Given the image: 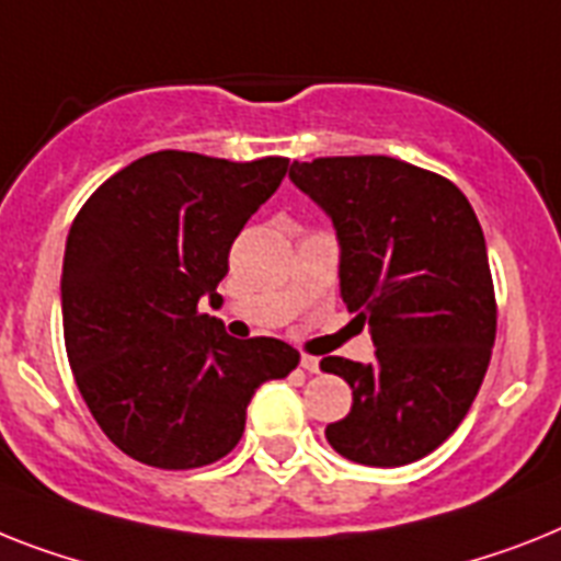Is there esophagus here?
I'll return each mask as SVG.
<instances>
[{"instance_id":"obj_1","label":"esophagus","mask_w":561,"mask_h":561,"mask_svg":"<svg viewBox=\"0 0 561 561\" xmlns=\"http://www.w3.org/2000/svg\"><path fill=\"white\" fill-rule=\"evenodd\" d=\"M300 367L307 369V373H318V369H321V358H314V355H300Z\"/></svg>"}]
</instances>
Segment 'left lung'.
<instances>
[{
    "instance_id": "1",
    "label": "left lung",
    "mask_w": 561,
    "mask_h": 561,
    "mask_svg": "<svg viewBox=\"0 0 561 561\" xmlns=\"http://www.w3.org/2000/svg\"><path fill=\"white\" fill-rule=\"evenodd\" d=\"M289 180L335 226L341 298L375 344L373 364L321 360L353 387L327 442L367 467L419 461L465 421L496 341L479 217L450 180L396 157H318Z\"/></svg>"
}]
</instances>
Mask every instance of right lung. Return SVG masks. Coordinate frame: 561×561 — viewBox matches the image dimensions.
I'll return each mask as SVG.
<instances>
[{"instance_id":"1","label":"right lung","mask_w":561,"mask_h":561,"mask_svg":"<svg viewBox=\"0 0 561 561\" xmlns=\"http://www.w3.org/2000/svg\"><path fill=\"white\" fill-rule=\"evenodd\" d=\"M286 169V157L154 151L80 208L62 261L65 350L125 456L160 470L211 465L243 436L254 390L298 367L284 341H238L197 309L224 304L231 243Z\"/></svg>"}]
</instances>
